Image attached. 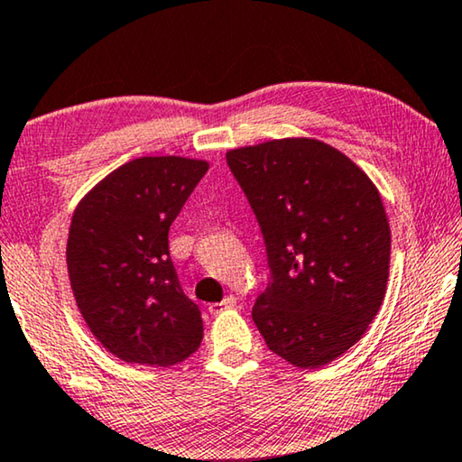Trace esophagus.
Instances as JSON below:
<instances>
[{
  "mask_svg": "<svg viewBox=\"0 0 462 462\" xmlns=\"http://www.w3.org/2000/svg\"><path fill=\"white\" fill-rule=\"evenodd\" d=\"M234 305H236V297L228 295V297H224L219 303H211L209 305V311H211V314H219V311L230 310V308H234Z\"/></svg>",
  "mask_w": 462,
  "mask_h": 462,
  "instance_id": "1",
  "label": "esophagus"
}]
</instances>
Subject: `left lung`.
Segmentation results:
<instances>
[{
  "mask_svg": "<svg viewBox=\"0 0 462 462\" xmlns=\"http://www.w3.org/2000/svg\"><path fill=\"white\" fill-rule=\"evenodd\" d=\"M268 246L272 282L253 305L270 352L320 368L366 333L387 291L392 230L362 169L314 138L226 152Z\"/></svg>",
  "mask_w": 462,
  "mask_h": 462,
  "instance_id": "left-lung-1",
  "label": "left lung"
}]
</instances>
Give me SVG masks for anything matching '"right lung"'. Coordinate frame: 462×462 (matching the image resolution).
Wrapping results in <instances>:
<instances>
[{"instance_id": "right-lung-1", "label": "right lung", "mask_w": 462, "mask_h": 462, "mask_svg": "<svg viewBox=\"0 0 462 462\" xmlns=\"http://www.w3.org/2000/svg\"><path fill=\"white\" fill-rule=\"evenodd\" d=\"M209 163L140 157L102 178L75 207L67 240L70 291L104 349L167 368L203 341V318L169 257V226Z\"/></svg>"}]
</instances>
